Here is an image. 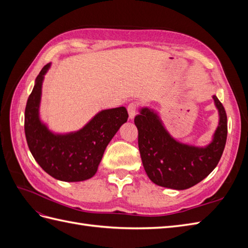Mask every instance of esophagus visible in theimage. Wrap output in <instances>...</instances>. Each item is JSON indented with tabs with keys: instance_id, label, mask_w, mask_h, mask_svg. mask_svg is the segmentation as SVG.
I'll return each mask as SVG.
<instances>
[{
	"instance_id": "esophagus-1",
	"label": "esophagus",
	"mask_w": 248,
	"mask_h": 248,
	"mask_svg": "<svg viewBox=\"0 0 248 248\" xmlns=\"http://www.w3.org/2000/svg\"><path fill=\"white\" fill-rule=\"evenodd\" d=\"M127 110H128V115L130 119H133L134 116L137 114V110H138V103L137 102H131L128 104V107H127Z\"/></svg>"
}]
</instances>
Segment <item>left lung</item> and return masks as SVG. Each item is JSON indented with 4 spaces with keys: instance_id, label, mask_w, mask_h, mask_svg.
Wrapping results in <instances>:
<instances>
[{
    "instance_id": "1",
    "label": "left lung",
    "mask_w": 248,
    "mask_h": 248,
    "mask_svg": "<svg viewBox=\"0 0 248 248\" xmlns=\"http://www.w3.org/2000/svg\"><path fill=\"white\" fill-rule=\"evenodd\" d=\"M219 122L212 141L205 147L180 142L166 129L158 114L142 108L134 118L139 130V149L142 166L156 185L183 190L204 180L219 162L228 136L227 114L214 95Z\"/></svg>"
}]
</instances>
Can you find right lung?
Segmentation results:
<instances>
[{
    "label": "right lung",
    "instance_id": "1",
    "mask_svg": "<svg viewBox=\"0 0 248 248\" xmlns=\"http://www.w3.org/2000/svg\"><path fill=\"white\" fill-rule=\"evenodd\" d=\"M50 63L35 79L25 110V133L30 151L48 175L60 181L79 182L92 178L98 169L107 146L128 119L124 107L103 109L81 129L54 133L41 122L39 108L42 82Z\"/></svg>",
    "mask_w": 248,
    "mask_h": 248
}]
</instances>
